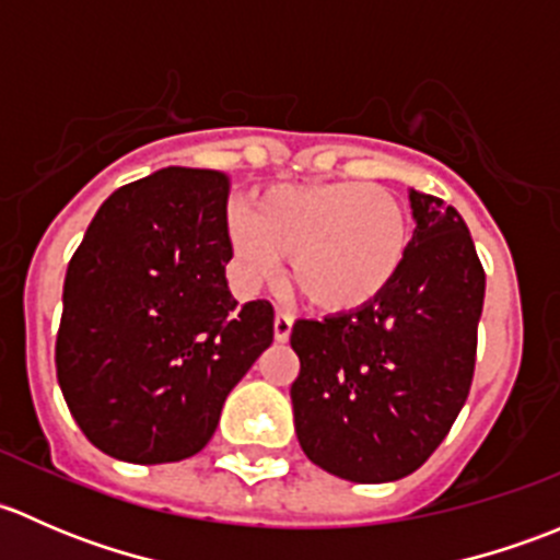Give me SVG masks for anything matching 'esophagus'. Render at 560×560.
Listing matches in <instances>:
<instances>
[{
  "label": "esophagus",
  "instance_id": "34e87169",
  "mask_svg": "<svg viewBox=\"0 0 560 560\" xmlns=\"http://www.w3.org/2000/svg\"><path fill=\"white\" fill-rule=\"evenodd\" d=\"M290 332H292V314L276 312V319H273V336H276V341H279V343L290 341Z\"/></svg>",
  "mask_w": 560,
  "mask_h": 560
}]
</instances>
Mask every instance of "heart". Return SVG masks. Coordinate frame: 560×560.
Masks as SVG:
<instances>
[{
    "label": "heart",
    "instance_id": "heart-1",
    "mask_svg": "<svg viewBox=\"0 0 560 560\" xmlns=\"http://www.w3.org/2000/svg\"><path fill=\"white\" fill-rule=\"evenodd\" d=\"M228 238L246 284L273 281L290 257V287L319 312L371 306L395 284L411 244L393 191L360 180L270 186L233 208Z\"/></svg>",
    "mask_w": 560,
    "mask_h": 560
}]
</instances>
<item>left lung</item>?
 Instances as JSON below:
<instances>
[{
  "mask_svg": "<svg viewBox=\"0 0 560 560\" xmlns=\"http://www.w3.org/2000/svg\"><path fill=\"white\" fill-rule=\"evenodd\" d=\"M415 238L395 284L358 312L298 319L295 433L349 482H393L436 453L477 363L485 270L453 206L411 189Z\"/></svg>",
  "mask_w": 560,
  "mask_h": 560,
  "instance_id": "left-lung-1",
  "label": "left lung"
}]
</instances>
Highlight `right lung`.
I'll return each instance as SVG.
<instances>
[{"instance_id":"add662e5","label":"right lung","mask_w":560,"mask_h":560,"mask_svg":"<svg viewBox=\"0 0 560 560\" xmlns=\"http://www.w3.org/2000/svg\"><path fill=\"white\" fill-rule=\"evenodd\" d=\"M230 178L165 167L113 191L65 276L56 376L83 436L127 463L211 442L273 341V306L230 295Z\"/></svg>"}]
</instances>
